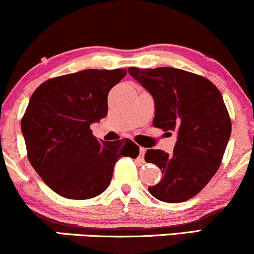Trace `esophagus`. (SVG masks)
Listing matches in <instances>:
<instances>
[{"label":"esophagus","instance_id":"esophagus-1","mask_svg":"<svg viewBox=\"0 0 254 254\" xmlns=\"http://www.w3.org/2000/svg\"><path fill=\"white\" fill-rule=\"evenodd\" d=\"M144 154H145V149L144 148H139V158L140 160H143V157H144Z\"/></svg>","mask_w":254,"mask_h":254}]
</instances>
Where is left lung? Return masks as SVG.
Segmentation results:
<instances>
[{
	"label": "left lung",
	"mask_w": 254,
	"mask_h": 254,
	"mask_svg": "<svg viewBox=\"0 0 254 254\" xmlns=\"http://www.w3.org/2000/svg\"><path fill=\"white\" fill-rule=\"evenodd\" d=\"M129 73L154 97V127L177 132L172 155L145 152V162L163 175L149 191L163 202L187 201L218 172L230 139L232 123L221 93L202 75L173 67H130Z\"/></svg>",
	"instance_id": "8db88e82"
}]
</instances>
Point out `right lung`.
<instances>
[{
	"label": "right lung",
	"instance_id": "1",
	"mask_svg": "<svg viewBox=\"0 0 254 254\" xmlns=\"http://www.w3.org/2000/svg\"><path fill=\"white\" fill-rule=\"evenodd\" d=\"M127 69H84L46 80L30 97L22 119L27 156L42 181L60 196L87 200L111 182L116 162L135 158L129 138L105 142L90 125L108 115L110 90Z\"/></svg>",
	"mask_w": 254,
	"mask_h": 254
}]
</instances>
